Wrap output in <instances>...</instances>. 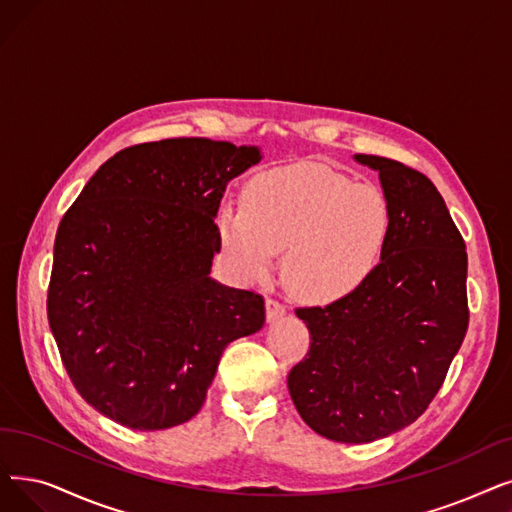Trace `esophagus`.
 I'll list each match as a JSON object with an SVG mask.
<instances>
[{"instance_id": "1", "label": "esophagus", "mask_w": 512, "mask_h": 512, "mask_svg": "<svg viewBox=\"0 0 512 512\" xmlns=\"http://www.w3.org/2000/svg\"><path fill=\"white\" fill-rule=\"evenodd\" d=\"M286 314V307L282 303H278L276 299H268L265 301V318L268 322H276Z\"/></svg>"}]
</instances>
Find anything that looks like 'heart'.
<instances>
[{
    "mask_svg": "<svg viewBox=\"0 0 512 512\" xmlns=\"http://www.w3.org/2000/svg\"><path fill=\"white\" fill-rule=\"evenodd\" d=\"M215 230L238 278H265L282 251L286 291L326 305L358 291L379 268L393 209L379 186L351 182L320 163H295L257 173L242 207H219Z\"/></svg>",
    "mask_w": 512,
    "mask_h": 512,
    "instance_id": "1",
    "label": "heart"
}]
</instances>
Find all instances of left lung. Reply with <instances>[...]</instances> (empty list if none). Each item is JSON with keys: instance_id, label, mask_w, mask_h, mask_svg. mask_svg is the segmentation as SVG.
I'll return each mask as SVG.
<instances>
[{"instance_id": "8db88e82", "label": "left lung", "mask_w": 512, "mask_h": 512, "mask_svg": "<svg viewBox=\"0 0 512 512\" xmlns=\"http://www.w3.org/2000/svg\"><path fill=\"white\" fill-rule=\"evenodd\" d=\"M353 159L379 171L393 232L358 291L297 309L311 345L286 383L318 435L368 443L412 425L443 385L469 326L466 247L427 175L374 154Z\"/></svg>"}]
</instances>
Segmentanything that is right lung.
Returning <instances> with one entry per match:
<instances>
[{"label":"right lung","mask_w":512,"mask_h":512,"mask_svg":"<svg viewBox=\"0 0 512 512\" xmlns=\"http://www.w3.org/2000/svg\"><path fill=\"white\" fill-rule=\"evenodd\" d=\"M257 146L173 138L110 157L64 213L48 320L100 414L161 431L203 408L224 349L261 330L263 297L213 280L215 215Z\"/></svg>","instance_id":"add662e5"}]
</instances>
